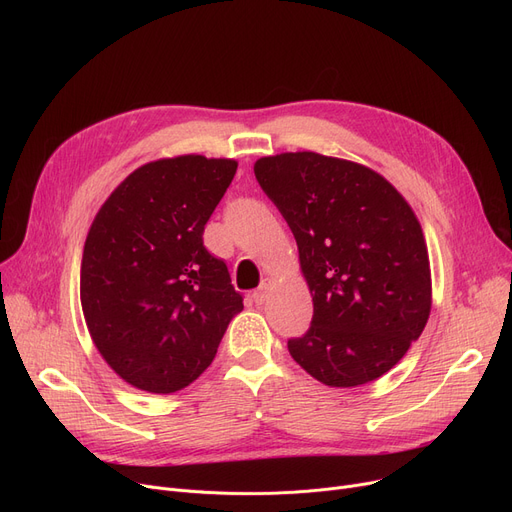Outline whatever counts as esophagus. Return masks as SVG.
Here are the masks:
<instances>
[{
	"label": "esophagus",
	"mask_w": 512,
	"mask_h": 512,
	"mask_svg": "<svg viewBox=\"0 0 512 512\" xmlns=\"http://www.w3.org/2000/svg\"><path fill=\"white\" fill-rule=\"evenodd\" d=\"M272 280L270 278H265L263 282H261V286L257 288V290H253V301L257 303V305H263L267 299H270V292H272Z\"/></svg>",
	"instance_id": "esophagus-1"
}]
</instances>
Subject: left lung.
<instances>
[{"label": "left lung", "mask_w": 512, "mask_h": 512, "mask_svg": "<svg viewBox=\"0 0 512 512\" xmlns=\"http://www.w3.org/2000/svg\"><path fill=\"white\" fill-rule=\"evenodd\" d=\"M255 178L290 226L313 297L311 328L288 353L332 388L382 378L432 311L421 224L396 188L355 161L313 151L255 161Z\"/></svg>", "instance_id": "left-lung-1"}]
</instances>
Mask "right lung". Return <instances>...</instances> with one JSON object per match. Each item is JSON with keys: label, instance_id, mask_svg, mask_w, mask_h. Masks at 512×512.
Instances as JSON below:
<instances>
[{"label": "right lung", "instance_id": "add662e5", "mask_svg": "<svg viewBox=\"0 0 512 512\" xmlns=\"http://www.w3.org/2000/svg\"><path fill=\"white\" fill-rule=\"evenodd\" d=\"M236 159L178 155L128 174L89 228L80 305L93 344L120 378L151 394L193 384L211 365L242 297L203 230Z\"/></svg>", "mask_w": 512, "mask_h": 512}]
</instances>
